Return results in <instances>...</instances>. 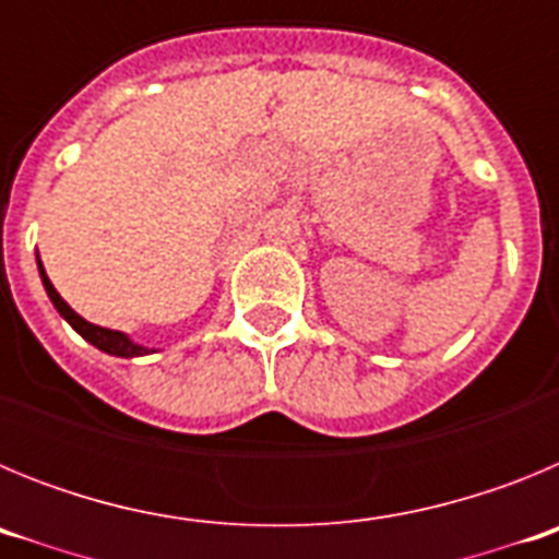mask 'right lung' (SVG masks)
<instances>
[{
	"instance_id": "right-lung-1",
	"label": "right lung",
	"mask_w": 559,
	"mask_h": 559,
	"mask_svg": "<svg viewBox=\"0 0 559 559\" xmlns=\"http://www.w3.org/2000/svg\"><path fill=\"white\" fill-rule=\"evenodd\" d=\"M38 274H41V283H44V288H47L49 302L56 305L58 313H61L63 319H67V322L72 324V328H75L78 333H81L83 338L88 341V344H95L97 349H103V353H108V355H117V358H136V355H147V353H153V349L142 347V344H133V341L128 338L126 333H120V330L97 328V324L86 322V319H83V316H78L75 310L69 308L67 302H63L61 294H58V290L52 288V283H49V276H47V271H44L41 260H38Z\"/></svg>"
}]
</instances>
